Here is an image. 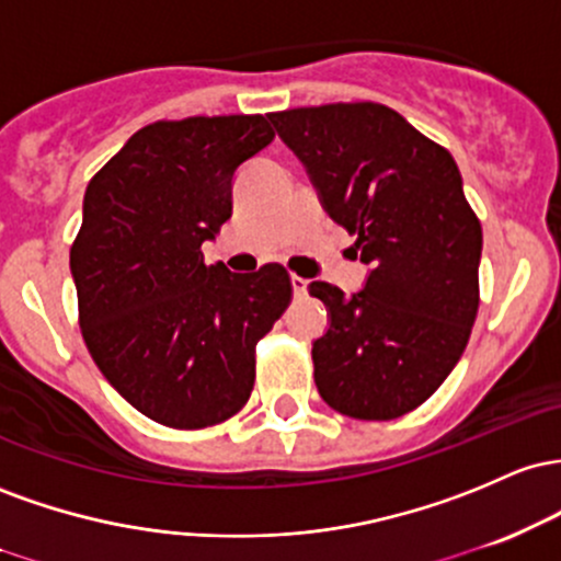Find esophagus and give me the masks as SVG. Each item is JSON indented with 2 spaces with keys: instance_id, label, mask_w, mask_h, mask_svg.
<instances>
[{
  "instance_id": "obj_1",
  "label": "esophagus",
  "mask_w": 561,
  "mask_h": 561,
  "mask_svg": "<svg viewBox=\"0 0 561 561\" xmlns=\"http://www.w3.org/2000/svg\"><path fill=\"white\" fill-rule=\"evenodd\" d=\"M291 288H294V297H305V294H307V280L299 278V275H291Z\"/></svg>"
}]
</instances>
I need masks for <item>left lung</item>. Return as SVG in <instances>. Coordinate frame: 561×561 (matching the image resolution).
<instances>
[{
	"instance_id": "8db88e82",
	"label": "left lung",
	"mask_w": 561,
	"mask_h": 561,
	"mask_svg": "<svg viewBox=\"0 0 561 561\" xmlns=\"http://www.w3.org/2000/svg\"><path fill=\"white\" fill-rule=\"evenodd\" d=\"M320 206L355 232L370 264L360 291L312 280L329 331L314 383L333 411L389 421L432 398L467 350L480 307V219L456 161L379 103L270 113Z\"/></svg>"
}]
</instances>
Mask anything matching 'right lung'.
Returning <instances> with one entry per match:
<instances>
[{
    "instance_id": "add662e5",
    "label": "right lung",
    "mask_w": 561,
    "mask_h": 561,
    "mask_svg": "<svg viewBox=\"0 0 561 561\" xmlns=\"http://www.w3.org/2000/svg\"><path fill=\"white\" fill-rule=\"evenodd\" d=\"M260 116L142 127L90 180L71 247L92 360L129 405L174 430L219 424L254 389V347L291 299L280 264H206L238 169L273 142Z\"/></svg>"
}]
</instances>
